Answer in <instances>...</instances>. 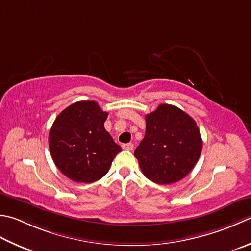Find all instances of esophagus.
I'll return each instance as SVG.
<instances>
[{
	"mask_svg": "<svg viewBox=\"0 0 251 251\" xmlns=\"http://www.w3.org/2000/svg\"><path fill=\"white\" fill-rule=\"evenodd\" d=\"M122 147H123V149H125V150H132V149H134V145L130 144V142H129V144L123 145Z\"/></svg>",
	"mask_w": 251,
	"mask_h": 251,
	"instance_id": "obj_1",
	"label": "esophagus"
}]
</instances>
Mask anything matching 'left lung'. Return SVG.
I'll return each instance as SVG.
<instances>
[{
  "label": "left lung",
  "mask_w": 251,
  "mask_h": 251,
  "mask_svg": "<svg viewBox=\"0 0 251 251\" xmlns=\"http://www.w3.org/2000/svg\"><path fill=\"white\" fill-rule=\"evenodd\" d=\"M201 150L202 139L193 117L174 105L160 104L146 115V135L135 156L147 178L169 185L194 169Z\"/></svg>",
  "instance_id": "left-lung-1"
}]
</instances>
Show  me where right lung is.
Segmentation results:
<instances>
[{
	"label": "right lung",
	"mask_w": 251,
	"mask_h": 251,
	"mask_svg": "<svg viewBox=\"0 0 251 251\" xmlns=\"http://www.w3.org/2000/svg\"><path fill=\"white\" fill-rule=\"evenodd\" d=\"M107 114L95 101H79L57 115L49 134V148L66 177L93 183L109 172L122 148L104 128Z\"/></svg>",
	"instance_id": "1"
}]
</instances>
